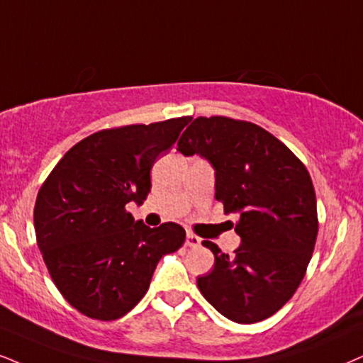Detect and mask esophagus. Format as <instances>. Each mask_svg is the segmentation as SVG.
Wrapping results in <instances>:
<instances>
[{"label":"esophagus","mask_w":363,"mask_h":363,"mask_svg":"<svg viewBox=\"0 0 363 363\" xmlns=\"http://www.w3.org/2000/svg\"><path fill=\"white\" fill-rule=\"evenodd\" d=\"M186 245L191 246V247L201 246V238H197L196 235H191V233H187V236H186Z\"/></svg>","instance_id":"1"}]
</instances>
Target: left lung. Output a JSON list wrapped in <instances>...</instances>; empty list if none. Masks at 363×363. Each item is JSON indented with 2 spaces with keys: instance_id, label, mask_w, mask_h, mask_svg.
Masks as SVG:
<instances>
[{
  "instance_id": "8db88e82",
  "label": "left lung",
  "mask_w": 363,
  "mask_h": 363,
  "mask_svg": "<svg viewBox=\"0 0 363 363\" xmlns=\"http://www.w3.org/2000/svg\"><path fill=\"white\" fill-rule=\"evenodd\" d=\"M177 150L209 160L216 199L224 213L240 214L235 255L203 242L214 268L197 277V288L236 323L274 315L300 286L318 235L313 182L303 162L268 130L229 117L194 118Z\"/></svg>"
}]
</instances>
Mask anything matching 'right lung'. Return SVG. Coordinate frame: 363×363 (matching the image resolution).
I'll list each match as a JSON object with an SVG mask.
<instances>
[{
  "label": "right lung",
  "mask_w": 363,
  "mask_h": 363,
  "mask_svg": "<svg viewBox=\"0 0 363 363\" xmlns=\"http://www.w3.org/2000/svg\"><path fill=\"white\" fill-rule=\"evenodd\" d=\"M192 117L95 132L60 159L38 191L35 231L58 291L89 318L117 320L149 290L159 259L186 240L184 228L150 229L128 203L150 192V169Z\"/></svg>",
  "instance_id": "1"
}]
</instances>
